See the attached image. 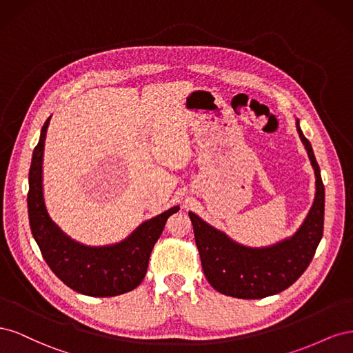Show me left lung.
Here are the masks:
<instances>
[{"label":"left lung","instance_id":"left-lung-1","mask_svg":"<svg viewBox=\"0 0 353 353\" xmlns=\"http://www.w3.org/2000/svg\"><path fill=\"white\" fill-rule=\"evenodd\" d=\"M296 130L315 174V199L302 225L292 237L266 248H249L188 212L194 228L203 272L216 292L239 299H262L290 287L311 263L324 230L325 191L312 145L299 119Z\"/></svg>","mask_w":353,"mask_h":353}]
</instances>
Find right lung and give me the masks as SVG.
<instances>
[{"instance_id":"add662e5","label":"right lung","mask_w":353,"mask_h":353,"mask_svg":"<svg viewBox=\"0 0 353 353\" xmlns=\"http://www.w3.org/2000/svg\"><path fill=\"white\" fill-rule=\"evenodd\" d=\"M50 119L51 116L42 126L29 169L28 212L32 236L51 271L72 290L94 297L131 292L144 280L148 259L166 219L178 212L179 206L144 221L119 243L87 245L73 240L51 219L44 200L42 160Z\"/></svg>"}]
</instances>
